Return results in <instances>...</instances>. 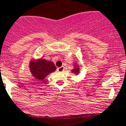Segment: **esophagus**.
Here are the masks:
<instances>
[{
  "instance_id": "esophagus-1",
  "label": "esophagus",
  "mask_w": 126,
  "mask_h": 126,
  "mask_svg": "<svg viewBox=\"0 0 126 126\" xmlns=\"http://www.w3.org/2000/svg\"><path fill=\"white\" fill-rule=\"evenodd\" d=\"M58 71L59 72H62V71L64 70V67L63 66H62V67H60V68H58Z\"/></svg>"
}]
</instances>
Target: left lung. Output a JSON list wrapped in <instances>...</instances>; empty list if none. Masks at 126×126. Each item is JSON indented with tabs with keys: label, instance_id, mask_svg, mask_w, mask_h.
I'll return each mask as SVG.
<instances>
[{
	"label": "left lung",
	"instance_id": "1",
	"mask_svg": "<svg viewBox=\"0 0 126 126\" xmlns=\"http://www.w3.org/2000/svg\"><path fill=\"white\" fill-rule=\"evenodd\" d=\"M73 73H75V74H77V73H79V66H78V67H76L75 68V69H73Z\"/></svg>",
	"mask_w": 126,
	"mask_h": 126
}]
</instances>
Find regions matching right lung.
<instances>
[{
  "label": "right lung",
  "instance_id": "add662e5",
  "mask_svg": "<svg viewBox=\"0 0 126 126\" xmlns=\"http://www.w3.org/2000/svg\"><path fill=\"white\" fill-rule=\"evenodd\" d=\"M30 69L34 77L41 80L50 73L56 70L55 64L51 62L40 59L39 60H32L30 63Z\"/></svg>",
  "mask_w": 126,
  "mask_h": 126
}]
</instances>
